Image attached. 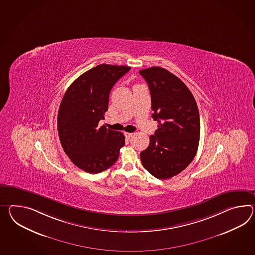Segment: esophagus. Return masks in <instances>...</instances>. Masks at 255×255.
<instances>
[{
    "mask_svg": "<svg viewBox=\"0 0 255 255\" xmlns=\"http://www.w3.org/2000/svg\"><path fill=\"white\" fill-rule=\"evenodd\" d=\"M125 135L127 137V138H130V137L133 135V133H132V132H125Z\"/></svg>",
    "mask_w": 255,
    "mask_h": 255,
    "instance_id": "obj_1",
    "label": "esophagus"
}]
</instances>
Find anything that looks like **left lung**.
Listing matches in <instances>:
<instances>
[{"label":"left lung","mask_w":255,"mask_h":255,"mask_svg":"<svg viewBox=\"0 0 255 255\" xmlns=\"http://www.w3.org/2000/svg\"><path fill=\"white\" fill-rule=\"evenodd\" d=\"M149 87L152 118L157 130L140 154L143 168L156 179L167 180L193 161L198 149L200 117L193 94L179 77L154 66L139 71Z\"/></svg>","instance_id":"left-lung-1"}]
</instances>
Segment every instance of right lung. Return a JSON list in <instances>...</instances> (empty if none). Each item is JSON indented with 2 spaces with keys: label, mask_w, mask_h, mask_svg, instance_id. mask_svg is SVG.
<instances>
[{
  "label": "right lung",
  "mask_w": 255,
  "mask_h": 255,
  "mask_svg": "<svg viewBox=\"0 0 255 255\" xmlns=\"http://www.w3.org/2000/svg\"><path fill=\"white\" fill-rule=\"evenodd\" d=\"M130 69L100 64L75 79L62 98L57 120L60 142L71 161L87 173L112 167L125 145L123 132L99 123L105 119L112 87Z\"/></svg>",
  "instance_id": "1"
}]
</instances>
